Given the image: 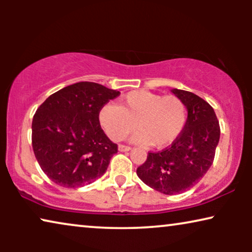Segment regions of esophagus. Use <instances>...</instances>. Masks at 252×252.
<instances>
[{
	"mask_svg": "<svg viewBox=\"0 0 252 252\" xmlns=\"http://www.w3.org/2000/svg\"><path fill=\"white\" fill-rule=\"evenodd\" d=\"M118 150L122 151V153H125V151H129L130 147L128 146H123V144H119L118 146Z\"/></svg>",
	"mask_w": 252,
	"mask_h": 252,
	"instance_id": "34e87169",
	"label": "esophagus"
}]
</instances>
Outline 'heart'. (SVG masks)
Here are the masks:
<instances>
[{"label":"heart","mask_w":252,"mask_h":252,"mask_svg":"<svg viewBox=\"0 0 252 252\" xmlns=\"http://www.w3.org/2000/svg\"><path fill=\"white\" fill-rule=\"evenodd\" d=\"M187 122V108L174 95L134 91L120 99L119 106L106 104L99 111V123L106 135L120 141L135 128L136 143L165 148L180 136Z\"/></svg>","instance_id":"b5f03b06"}]
</instances>
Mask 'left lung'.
Segmentation results:
<instances>
[{"label":"left lung","mask_w":252,"mask_h":252,"mask_svg":"<svg viewBox=\"0 0 252 252\" xmlns=\"http://www.w3.org/2000/svg\"><path fill=\"white\" fill-rule=\"evenodd\" d=\"M187 108L180 136L159 153H149L136 174L147 186L165 195L187 190L204 177L215 159L220 127L211 105L194 93L172 89Z\"/></svg>","instance_id":"1"}]
</instances>
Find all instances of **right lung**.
Returning a JSON list of instances; mask_svg holds the SVG:
<instances>
[{
  "label": "right lung",
  "instance_id": "add662e5",
  "mask_svg": "<svg viewBox=\"0 0 252 252\" xmlns=\"http://www.w3.org/2000/svg\"><path fill=\"white\" fill-rule=\"evenodd\" d=\"M118 91L82 81L50 95L32 122V146L44 174L65 188L101 178L118 148L99 125V111Z\"/></svg>",
  "mask_w": 252,
  "mask_h": 252
}]
</instances>
